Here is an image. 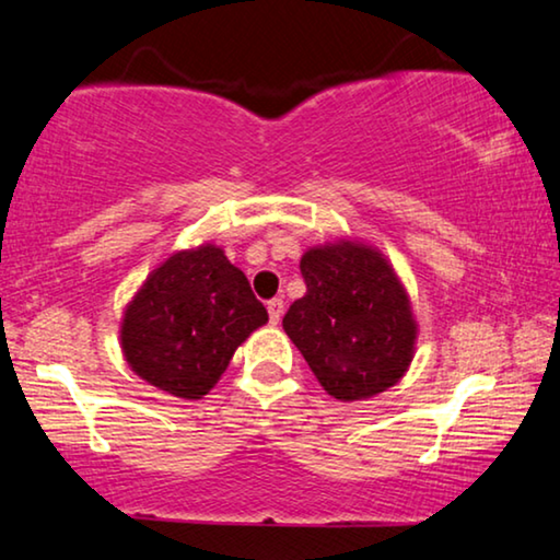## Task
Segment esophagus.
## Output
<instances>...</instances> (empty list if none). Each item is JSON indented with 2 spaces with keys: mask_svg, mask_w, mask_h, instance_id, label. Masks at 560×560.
Masks as SVG:
<instances>
[{
  "mask_svg": "<svg viewBox=\"0 0 560 560\" xmlns=\"http://www.w3.org/2000/svg\"><path fill=\"white\" fill-rule=\"evenodd\" d=\"M282 311H285V303H282V298H272V301L267 303V313H270L272 324H278V320L282 318Z\"/></svg>",
  "mask_w": 560,
  "mask_h": 560,
  "instance_id": "1",
  "label": "esophagus"
}]
</instances>
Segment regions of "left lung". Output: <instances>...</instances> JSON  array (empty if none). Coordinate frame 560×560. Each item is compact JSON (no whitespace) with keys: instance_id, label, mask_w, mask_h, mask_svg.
<instances>
[{"instance_id":"1","label":"left lung","mask_w":560,"mask_h":560,"mask_svg":"<svg viewBox=\"0 0 560 560\" xmlns=\"http://www.w3.org/2000/svg\"><path fill=\"white\" fill-rule=\"evenodd\" d=\"M305 295L282 328L320 387L341 402L397 385L416 354L418 324L408 290L377 247L339 240L301 257Z\"/></svg>"}]
</instances>
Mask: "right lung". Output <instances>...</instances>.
<instances>
[{"label": "right lung", "mask_w": 560, "mask_h": 560, "mask_svg": "<svg viewBox=\"0 0 560 560\" xmlns=\"http://www.w3.org/2000/svg\"><path fill=\"white\" fill-rule=\"evenodd\" d=\"M265 324L267 311L247 275L206 242L175 252L148 275L121 316V354L148 385L198 400Z\"/></svg>", "instance_id": "obj_1"}]
</instances>
